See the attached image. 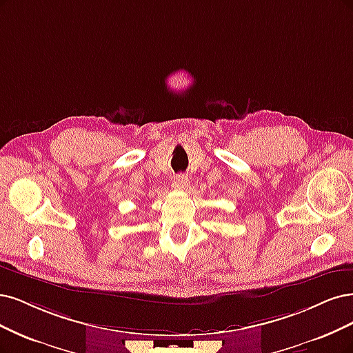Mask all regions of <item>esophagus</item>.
Masks as SVG:
<instances>
[{"label":"esophagus","mask_w":353,"mask_h":353,"mask_svg":"<svg viewBox=\"0 0 353 353\" xmlns=\"http://www.w3.org/2000/svg\"><path fill=\"white\" fill-rule=\"evenodd\" d=\"M188 185V178L184 174H179L174 178V187L178 190H185Z\"/></svg>","instance_id":"1"}]
</instances>
